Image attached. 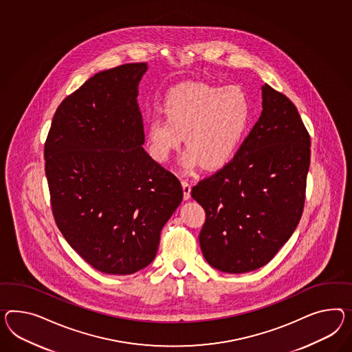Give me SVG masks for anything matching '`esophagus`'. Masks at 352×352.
Returning <instances> with one entry per match:
<instances>
[{"instance_id":"1","label":"esophagus","mask_w":352,"mask_h":352,"mask_svg":"<svg viewBox=\"0 0 352 352\" xmlns=\"http://www.w3.org/2000/svg\"><path fill=\"white\" fill-rule=\"evenodd\" d=\"M181 184H182V190H184V199H185V200H189L190 192H191V185H190L189 182L186 180L181 181Z\"/></svg>"}]
</instances>
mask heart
I'll return each instance as SVG.
<instances>
[{
    "label": "heart",
    "mask_w": 352,
    "mask_h": 352,
    "mask_svg": "<svg viewBox=\"0 0 352 352\" xmlns=\"http://www.w3.org/2000/svg\"><path fill=\"white\" fill-rule=\"evenodd\" d=\"M164 115L146 124L145 136L151 155L166 162L184 138L188 149L181 157L186 170L201 164L218 170L237 153L252 120L246 93L237 87L209 82H185L168 91Z\"/></svg>",
    "instance_id": "b5f03b06"
}]
</instances>
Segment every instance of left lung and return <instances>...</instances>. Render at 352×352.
<instances>
[{"label":"left lung","instance_id":"1","mask_svg":"<svg viewBox=\"0 0 352 352\" xmlns=\"http://www.w3.org/2000/svg\"><path fill=\"white\" fill-rule=\"evenodd\" d=\"M261 118L234 160L191 190L206 210L199 243L218 271L246 273L272 261L304 209L310 138L291 100L261 87Z\"/></svg>","mask_w":352,"mask_h":352}]
</instances>
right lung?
Returning a JSON list of instances; mask_svg holds the SVG:
<instances>
[{"mask_svg": "<svg viewBox=\"0 0 352 352\" xmlns=\"http://www.w3.org/2000/svg\"><path fill=\"white\" fill-rule=\"evenodd\" d=\"M148 65L100 72L63 100L45 145L54 221L84 261L133 274L158 250L184 197L179 179L146 153L139 82Z\"/></svg>", "mask_w": 352, "mask_h": 352, "instance_id": "obj_1", "label": "right lung"}]
</instances>
